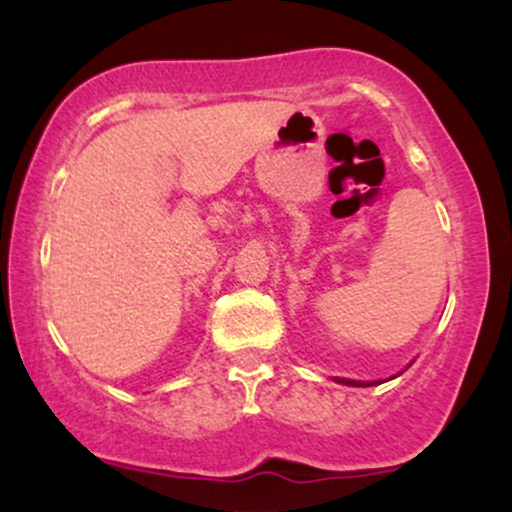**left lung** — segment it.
I'll use <instances>...</instances> for the list:
<instances>
[{"mask_svg": "<svg viewBox=\"0 0 512 512\" xmlns=\"http://www.w3.org/2000/svg\"><path fill=\"white\" fill-rule=\"evenodd\" d=\"M339 383L344 385H356V387H368V385H378V383H358V380H346V378H337Z\"/></svg>", "mask_w": 512, "mask_h": 512, "instance_id": "obj_1", "label": "left lung"}]
</instances>
